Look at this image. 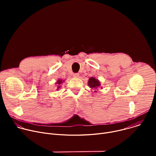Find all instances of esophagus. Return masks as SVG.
<instances>
[{"label": "esophagus", "mask_w": 156, "mask_h": 156, "mask_svg": "<svg viewBox=\"0 0 156 156\" xmlns=\"http://www.w3.org/2000/svg\"><path fill=\"white\" fill-rule=\"evenodd\" d=\"M73 76L75 78H79L80 77V74L79 73H75V74H73Z\"/></svg>", "instance_id": "1"}]
</instances>
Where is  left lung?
I'll return each mask as SVG.
<instances>
[{"label":"left lung","instance_id":"1","mask_svg":"<svg viewBox=\"0 0 156 156\" xmlns=\"http://www.w3.org/2000/svg\"><path fill=\"white\" fill-rule=\"evenodd\" d=\"M87 83H88V86H90L91 89H94V90L97 89L98 87L101 86L100 81L98 79H96L94 77H91L90 79H89ZM94 92H96V91H94Z\"/></svg>","mask_w":156,"mask_h":156}]
</instances>
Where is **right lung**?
Returning a JSON list of instances; mask_svg holds the SVG:
<instances>
[{"mask_svg": "<svg viewBox=\"0 0 156 156\" xmlns=\"http://www.w3.org/2000/svg\"><path fill=\"white\" fill-rule=\"evenodd\" d=\"M63 82H64V80H60V79L58 80V81H57V83H56V84H58L57 90H58V89H59V88H60V85L63 83Z\"/></svg>", "mask_w": 156, "mask_h": 156, "instance_id": "add662e5", "label": "right lung"}]
</instances>
